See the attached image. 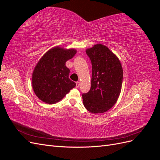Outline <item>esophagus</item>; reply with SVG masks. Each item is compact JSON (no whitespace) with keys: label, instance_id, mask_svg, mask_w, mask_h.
<instances>
[{"label":"esophagus","instance_id":"esophagus-1","mask_svg":"<svg viewBox=\"0 0 160 160\" xmlns=\"http://www.w3.org/2000/svg\"><path fill=\"white\" fill-rule=\"evenodd\" d=\"M76 87L77 88H79L80 87V82L79 81H77L76 83Z\"/></svg>","mask_w":160,"mask_h":160}]
</instances>
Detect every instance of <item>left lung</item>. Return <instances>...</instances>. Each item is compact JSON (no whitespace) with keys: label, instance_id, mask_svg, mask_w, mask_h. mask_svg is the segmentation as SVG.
Segmentation results:
<instances>
[{"label":"left lung","instance_id":"left-lung-1","mask_svg":"<svg viewBox=\"0 0 160 160\" xmlns=\"http://www.w3.org/2000/svg\"><path fill=\"white\" fill-rule=\"evenodd\" d=\"M92 65L91 89L82 94L85 108L93 113H102L116 103L122 90L123 69L109 49L97 44L86 50Z\"/></svg>","mask_w":160,"mask_h":160}]
</instances>
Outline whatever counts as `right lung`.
<instances>
[{
  "mask_svg": "<svg viewBox=\"0 0 160 160\" xmlns=\"http://www.w3.org/2000/svg\"><path fill=\"white\" fill-rule=\"evenodd\" d=\"M77 51L56 47L48 51L38 61L32 75L35 95L43 102H59L76 86L69 78L70 70L65 62L73 57Z\"/></svg>",
  "mask_w": 160,
  "mask_h": 160,
  "instance_id": "obj_1",
  "label": "right lung"
}]
</instances>
